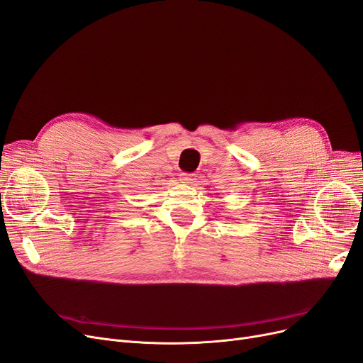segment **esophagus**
<instances>
[{
    "label": "esophagus",
    "mask_w": 363,
    "mask_h": 363,
    "mask_svg": "<svg viewBox=\"0 0 363 363\" xmlns=\"http://www.w3.org/2000/svg\"><path fill=\"white\" fill-rule=\"evenodd\" d=\"M181 181L184 182V184H193V182H196V175H190V173H182L181 175Z\"/></svg>",
    "instance_id": "esophagus-1"
}]
</instances>
